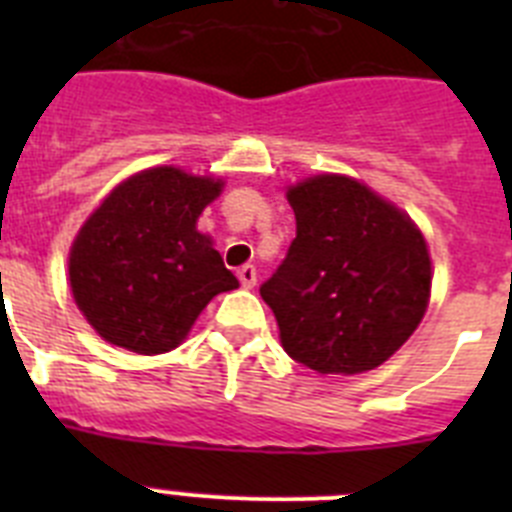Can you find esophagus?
Wrapping results in <instances>:
<instances>
[{
	"instance_id": "1",
	"label": "esophagus",
	"mask_w": 512,
	"mask_h": 512,
	"mask_svg": "<svg viewBox=\"0 0 512 512\" xmlns=\"http://www.w3.org/2000/svg\"><path fill=\"white\" fill-rule=\"evenodd\" d=\"M238 279H241L243 289L256 287V266H253V264L241 266V269H238Z\"/></svg>"
}]
</instances>
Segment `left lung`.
Returning <instances> with one entry per match:
<instances>
[{"instance_id": "8db88e82", "label": "left lung", "mask_w": 512, "mask_h": 512, "mask_svg": "<svg viewBox=\"0 0 512 512\" xmlns=\"http://www.w3.org/2000/svg\"><path fill=\"white\" fill-rule=\"evenodd\" d=\"M297 238L261 297L292 359L318 374H364L415 333L431 302L423 230L369 184L315 174L287 187Z\"/></svg>"}]
</instances>
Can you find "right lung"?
<instances>
[{"label": "right lung", "instance_id": "add662e5", "mask_svg": "<svg viewBox=\"0 0 512 512\" xmlns=\"http://www.w3.org/2000/svg\"><path fill=\"white\" fill-rule=\"evenodd\" d=\"M225 179L151 166L117 184L69 248L76 307L102 341L156 356L189 336L220 292L238 289L197 220Z\"/></svg>", "mask_w": 512, "mask_h": 512}]
</instances>
